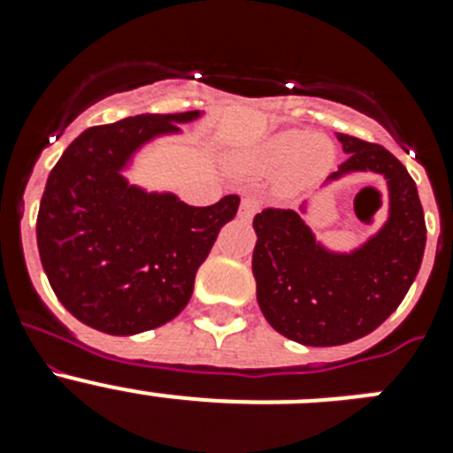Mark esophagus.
<instances>
[{"instance_id":"obj_1","label":"esophagus","mask_w":453,"mask_h":453,"mask_svg":"<svg viewBox=\"0 0 453 453\" xmlns=\"http://www.w3.org/2000/svg\"><path fill=\"white\" fill-rule=\"evenodd\" d=\"M258 208H261V202H258L256 197H251V195H247V197H242V202H240L238 215L240 218L251 219L256 213H258Z\"/></svg>"}]
</instances>
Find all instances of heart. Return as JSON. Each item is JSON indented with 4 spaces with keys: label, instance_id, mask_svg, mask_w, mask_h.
I'll use <instances>...</instances> for the list:
<instances>
[{
    "label": "heart",
    "instance_id": "b5f03b06",
    "mask_svg": "<svg viewBox=\"0 0 453 453\" xmlns=\"http://www.w3.org/2000/svg\"><path fill=\"white\" fill-rule=\"evenodd\" d=\"M335 161V147L326 135L288 129L270 135L247 158V167L258 177L283 174L292 190H303L322 181Z\"/></svg>",
    "mask_w": 453,
    "mask_h": 453
}]
</instances>
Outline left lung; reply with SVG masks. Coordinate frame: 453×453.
<instances>
[{
    "instance_id": "1",
    "label": "left lung",
    "mask_w": 453,
    "mask_h": 453,
    "mask_svg": "<svg viewBox=\"0 0 453 453\" xmlns=\"http://www.w3.org/2000/svg\"><path fill=\"white\" fill-rule=\"evenodd\" d=\"M347 161L326 183L351 172H374L388 183V219L354 251H331L290 208L254 218L251 258L256 299L286 338L308 347L347 345L372 334L397 311L422 265L426 224L418 186L386 147L338 134Z\"/></svg>"
}]
</instances>
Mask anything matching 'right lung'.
Wrapping results in <instances>:
<instances>
[{"instance_id": "add662e5", "label": "right lung", "mask_w": 453, "mask_h": 453, "mask_svg": "<svg viewBox=\"0 0 453 453\" xmlns=\"http://www.w3.org/2000/svg\"><path fill=\"white\" fill-rule=\"evenodd\" d=\"M197 118L202 111L145 113L92 127L50 172L35 222L40 261L79 322L134 335L170 322L190 302L195 274L240 197L188 206L172 192L131 186L124 170L147 142Z\"/></svg>"}]
</instances>
